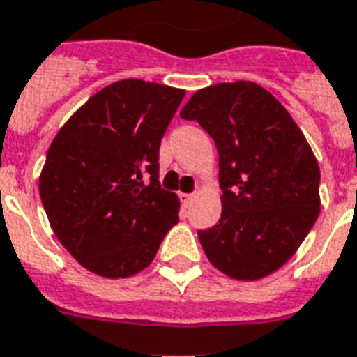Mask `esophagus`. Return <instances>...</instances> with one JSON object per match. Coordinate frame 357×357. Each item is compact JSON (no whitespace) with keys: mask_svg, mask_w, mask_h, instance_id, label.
Wrapping results in <instances>:
<instances>
[{"mask_svg":"<svg viewBox=\"0 0 357 357\" xmlns=\"http://www.w3.org/2000/svg\"><path fill=\"white\" fill-rule=\"evenodd\" d=\"M194 197H195L194 194H181V199H182V203H184V205H190Z\"/></svg>","mask_w":357,"mask_h":357,"instance_id":"34e87169","label":"esophagus"}]
</instances>
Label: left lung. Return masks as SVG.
Wrapping results in <instances>:
<instances>
[{
	"label": "left lung",
	"instance_id": "obj_1",
	"mask_svg": "<svg viewBox=\"0 0 357 357\" xmlns=\"http://www.w3.org/2000/svg\"><path fill=\"white\" fill-rule=\"evenodd\" d=\"M218 150L222 216L197 231L208 261L235 280L280 269L320 214V167L290 112L250 80L203 88L181 111Z\"/></svg>",
	"mask_w": 357,
	"mask_h": 357
}]
</instances>
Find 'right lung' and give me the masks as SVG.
Instances as JSON below:
<instances>
[{"instance_id": "add662e5", "label": "right lung", "mask_w": 357, "mask_h": 357, "mask_svg": "<svg viewBox=\"0 0 357 357\" xmlns=\"http://www.w3.org/2000/svg\"><path fill=\"white\" fill-rule=\"evenodd\" d=\"M184 90L124 79L93 93L61 126L39 176L48 222L66 250L99 277L146 269L181 201L162 190L160 143Z\"/></svg>"}]
</instances>
